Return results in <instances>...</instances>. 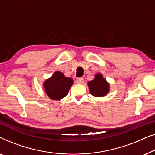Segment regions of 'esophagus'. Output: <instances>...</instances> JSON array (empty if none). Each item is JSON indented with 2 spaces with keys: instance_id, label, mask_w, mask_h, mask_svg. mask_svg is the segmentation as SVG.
<instances>
[{
  "instance_id": "34e87169",
  "label": "esophagus",
  "mask_w": 155,
  "mask_h": 155,
  "mask_svg": "<svg viewBox=\"0 0 155 155\" xmlns=\"http://www.w3.org/2000/svg\"><path fill=\"white\" fill-rule=\"evenodd\" d=\"M84 79L82 78H79L77 79V83L78 84H83Z\"/></svg>"
}]
</instances>
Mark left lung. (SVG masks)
Returning a JSON list of instances; mask_svg holds the SVG:
<instances>
[{
	"instance_id": "8db88e82",
	"label": "left lung",
	"mask_w": 155,
	"mask_h": 155,
	"mask_svg": "<svg viewBox=\"0 0 155 155\" xmlns=\"http://www.w3.org/2000/svg\"><path fill=\"white\" fill-rule=\"evenodd\" d=\"M88 86L90 94L97 97L105 96L109 91V84L100 73L94 75V79L88 82Z\"/></svg>"
}]
</instances>
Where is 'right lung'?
<instances>
[{"instance_id": "obj_1", "label": "right lung", "mask_w": 155, "mask_h": 155, "mask_svg": "<svg viewBox=\"0 0 155 155\" xmlns=\"http://www.w3.org/2000/svg\"><path fill=\"white\" fill-rule=\"evenodd\" d=\"M73 84V80L72 78H66L63 73L56 71L51 78L44 82V88L50 99L60 100L68 94Z\"/></svg>"}]
</instances>
